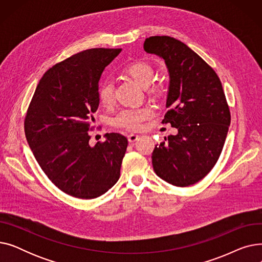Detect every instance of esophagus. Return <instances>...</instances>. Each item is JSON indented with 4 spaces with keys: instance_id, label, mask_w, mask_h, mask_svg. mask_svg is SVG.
Listing matches in <instances>:
<instances>
[{
    "instance_id": "1",
    "label": "esophagus",
    "mask_w": 262,
    "mask_h": 262,
    "mask_svg": "<svg viewBox=\"0 0 262 262\" xmlns=\"http://www.w3.org/2000/svg\"><path fill=\"white\" fill-rule=\"evenodd\" d=\"M128 141L130 142V143H133V142H135V141H137L139 139V136L138 135H135V134H130V135H128Z\"/></svg>"
}]
</instances>
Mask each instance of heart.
Segmentation results:
<instances>
[{
	"label": "heart",
	"instance_id": "heart-1",
	"mask_svg": "<svg viewBox=\"0 0 262 262\" xmlns=\"http://www.w3.org/2000/svg\"><path fill=\"white\" fill-rule=\"evenodd\" d=\"M123 73L130 77L142 88H145L149 93L159 95L161 93V86L158 84H151L155 77V69L147 61H134L123 69ZM98 99L103 106L113 105L114 86L109 80L102 81L98 89ZM153 110L147 106L139 108L123 109L112 120L113 126L127 130H139L142 127L143 122L152 117Z\"/></svg>",
	"mask_w": 262,
	"mask_h": 262
}]
</instances>
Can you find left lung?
<instances>
[{"mask_svg": "<svg viewBox=\"0 0 262 262\" xmlns=\"http://www.w3.org/2000/svg\"><path fill=\"white\" fill-rule=\"evenodd\" d=\"M143 49L167 64L169 110L162 123L178 129L154 148V171L174 186L194 185L214 167L230 124L221 80L207 62L175 38L152 36L145 39Z\"/></svg>", "mask_w": 262, "mask_h": 262, "instance_id": "left-lung-1", "label": "left lung"}]
</instances>
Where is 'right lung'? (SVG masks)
<instances>
[{"label":"right lung","mask_w":262,"mask_h":262,"mask_svg":"<svg viewBox=\"0 0 262 262\" xmlns=\"http://www.w3.org/2000/svg\"><path fill=\"white\" fill-rule=\"evenodd\" d=\"M122 49L95 48L53 66L39 80L25 115L24 132L49 180L77 199L99 198L120 178L127 138L106 134L90 146L91 122L99 107V80Z\"/></svg>","instance_id":"obj_1"}]
</instances>
